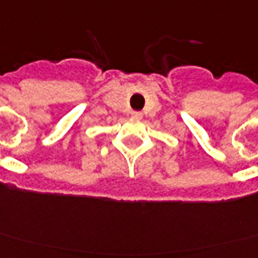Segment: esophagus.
I'll return each instance as SVG.
<instances>
[{
    "mask_svg": "<svg viewBox=\"0 0 258 258\" xmlns=\"http://www.w3.org/2000/svg\"><path fill=\"white\" fill-rule=\"evenodd\" d=\"M132 118H135V119H142L143 114L142 112H139V111H133V112H132Z\"/></svg>",
    "mask_w": 258,
    "mask_h": 258,
    "instance_id": "esophagus-1",
    "label": "esophagus"
}]
</instances>
